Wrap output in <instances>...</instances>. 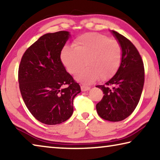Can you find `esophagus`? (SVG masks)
Here are the masks:
<instances>
[{
  "mask_svg": "<svg viewBox=\"0 0 160 160\" xmlns=\"http://www.w3.org/2000/svg\"><path fill=\"white\" fill-rule=\"evenodd\" d=\"M90 90V87L88 86H85V85H81V90L82 92H85V91H88Z\"/></svg>",
  "mask_w": 160,
  "mask_h": 160,
  "instance_id": "obj_1",
  "label": "esophagus"
}]
</instances>
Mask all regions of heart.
<instances>
[{"mask_svg":"<svg viewBox=\"0 0 160 160\" xmlns=\"http://www.w3.org/2000/svg\"><path fill=\"white\" fill-rule=\"evenodd\" d=\"M72 48L65 46L60 59L65 69L76 75V79L84 84H91L100 78L106 81L118 72L122 60V48L118 40L107 35L89 32L76 38Z\"/></svg>","mask_w":160,"mask_h":160,"instance_id":"heart-1","label":"heart"}]
</instances>
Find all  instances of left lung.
<instances>
[{
    "label": "left lung",
    "instance_id": "obj_1",
    "mask_svg": "<svg viewBox=\"0 0 160 160\" xmlns=\"http://www.w3.org/2000/svg\"><path fill=\"white\" fill-rule=\"evenodd\" d=\"M112 32L122 48V60L110 80L96 86L104 94L96 110L104 120L119 122L130 116L138 105L144 82V68L141 55L132 42L118 32Z\"/></svg>",
    "mask_w": 160,
    "mask_h": 160
}]
</instances>
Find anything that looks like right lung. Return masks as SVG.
Here are the masks:
<instances>
[{"label":"right lung","instance_id":"right-lung-1","mask_svg":"<svg viewBox=\"0 0 160 160\" xmlns=\"http://www.w3.org/2000/svg\"><path fill=\"white\" fill-rule=\"evenodd\" d=\"M68 31L45 34L25 50L18 68L22 100L34 118L45 125H58L73 112L79 84L63 66L60 52Z\"/></svg>","mask_w":160,"mask_h":160}]
</instances>
